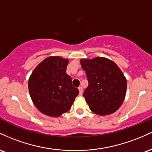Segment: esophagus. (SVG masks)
<instances>
[{
	"label": "esophagus",
	"instance_id": "34e87169",
	"mask_svg": "<svg viewBox=\"0 0 152 152\" xmlns=\"http://www.w3.org/2000/svg\"><path fill=\"white\" fill-rule=\"evenodd\" d=\"M78 91H79V94L81 96L82 94H83V88L81 86L78 87Z\"/></svg>",
	"mask_w": 152,
	"mask_h": 152
}]
</instances>
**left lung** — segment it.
Returning <instances> with one entry per match:
<instances>
[{
	"mask_svg": "<svg viewBox=\"0 0 152 152\" xmlns=\"http://www.w3.org/2000/svg\"><path fill=\"white\" fill-rule=\"evenodd\" d=\"M86 71L88 86L83 96L94 114L106 116L119 109L125 99L127 83L121 69L104 57L80 61Z\"/></svg>",
	"mask_w": 152,
	"mask_h": 152,
	"instance_id": "1",
	"label": "left lung"
}]
</instances>
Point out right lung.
Instances as JSON below:
<instances>
[{
	"mask_svg": "<svg viewBox=\"0 0 152 152\" xmlns=\"http://www.w3.org/2000/svg\"><path fill=\"white\" fill-rule=\"evenodd\" d=\"M68 59L49 56L35 68L28 79V91L36 107L48 116L58 117L71 109L78 89L66 74Z\"/></svg>",
	"mask_w": 152,
	"mask_h": 152,
	"instance_id": "right-lung-1",
	"label": "right lung"
}]
</instances>
